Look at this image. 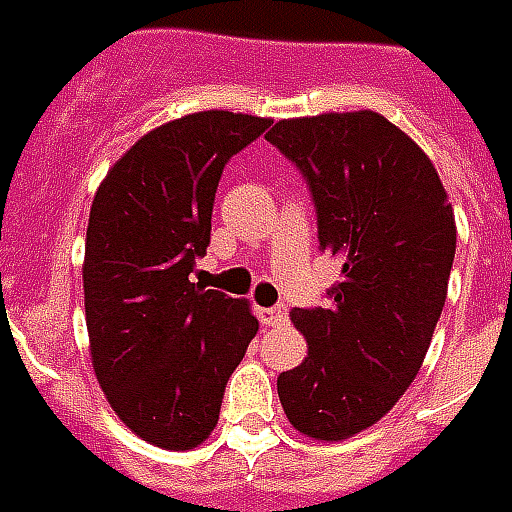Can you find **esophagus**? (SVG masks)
I'll list each match as a JSON object with an SVG mask.
<instances>
[{
  "mask_svg": "<svg viewBox=\"0 0 512 512\" xmlns=\"http://www.w3.org/2000/svg\"><path fill=\"white\" fill-rule=\"evenodd\" d=\"M259 314V320L264 322V325H281V322L286 320V311L281 306H275V308H259L256 311Z\"/></svg>",
  "mask_w": 512,
  "mask_h": 512,
  "instance_id": "34e87169",
  "label": "esophagus"
}]
</instances>
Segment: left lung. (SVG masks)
Here are the masks:
<instances>
[{
  "mask_svg": "<svg viewBox=\"0 0 512 512\" xmlns=\"http://www.w3.org/2000/svg\"><path fill=\"white\" fill-rule=\"evenodd\" d=\"M306 176L320 248L342 262L331 303L289 317L308 342L278 375L295 430L342 441L378 424L422 366L455 259V212L436 168L372 110L286 118L267 132Z\"/></svg>",
  "mask_w": 512,
  "mask_h": 512,
  "instance_id": "left-lung-1",
  "label": "left lung"
}]
</instances>
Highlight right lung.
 I'll return each mask as SVG.
<instances>
[{
	"label": "right lung",
	"instance_id": "1",
	"mask_svg": "<svg viewBox=\"0 0 512 512\" xmlns=\"http://www.w3.org/2000/svg\"><path fill=\"white\" fill-rule=\"evenodd\" d=\"M270 118L206 110L157 126L96 190L85 239L93 372L132 433L162 449L212 436L259 320L248 300L192 284L226 162Z\"/></svg>",
	"mask_w": 512,
	"mask_h": 512
}]
</instances>
